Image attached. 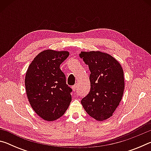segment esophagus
Wrapping results in <instances>:
<instances>
[{
	"label": "esophagus",
	"instance_id": "34e87169",
	"mask_svg": "<svg viewBox=\"0 0 151 151\" xmlns=\"http://www.w3.org/2000/svg\"><path fill=\"white\" fill-rule=\"evenodd\" d=\"M72 89H73V91H75L76 89V85H73V86H72Z\"/></svg>",
	"mask_w": 151,
	"mask_h": 151
}]
</instances>
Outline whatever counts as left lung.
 I'll return each mask as SVG.
<instances>
[{
	"mask_svg": "<svg viewBox=\"0 0 151 151\" xmlns=\"http://www.w3.org/2000/svg\"><path fill=\"white\" fill-rule=\"evenodd\" d=\"M79 57L91 71V91L81 100L86 112L96 121L112 116L124 89V72L116 58L101 51H81Z\"/></svg>",
	"mask_w": 151,
	"mask_h": 151,
	"instance_id": "left-lung-1",
	"label": "left lung"
}]
</instances>
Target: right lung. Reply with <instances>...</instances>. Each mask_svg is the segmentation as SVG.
<instances>
[{
	"mask_svg": "<svg viewBox=\"0 0 151 151\" xmlns=\"http://www.w3.org/2000/svg\"><path fill=\"white\" fill-rule=\"evenodd\" d=\"M69 56L66 50L47 49L30 64L25 75V88L30 106L47 121L62 116L72 100V89L66 84L60 65Z\"/></svg>",
	"mask_w": 151,
	"mask_h": 151,
	"instance_id": "1",
	"label": "right lung"
}]
</instances>
